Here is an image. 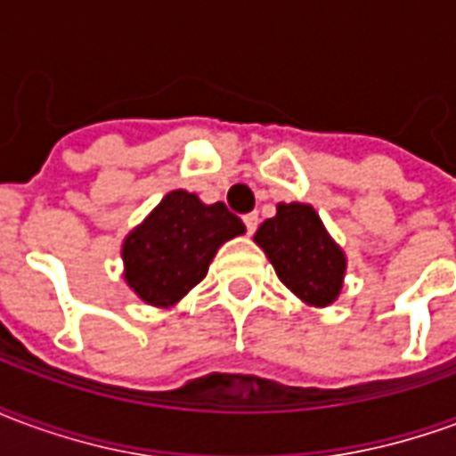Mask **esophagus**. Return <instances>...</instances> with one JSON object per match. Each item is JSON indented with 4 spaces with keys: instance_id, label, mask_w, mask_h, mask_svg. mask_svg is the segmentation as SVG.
Masks as SVG:
<instances>
[{
    "instance_id": "34e87169",
    "label": "esophagus",
    "mask_w": 456,
    "mask_h": 456,
    "mask_svg": "<svg viewBox=\"0 0 456 456\" xmlns=\"http://www.w3.org/2000/svg\"><path fill=\"white\" fill-rule=\"evenodd\" d=\"M244 224H247L248 234H254L258 227V215L256 212H251V215H244Z\"/></svg>"
}]
</instances>
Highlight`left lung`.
Wrapping results in <instances>:
<instances>
[{
	"label": "left lung",
	"instance_id": "8db88e82",
	"mask_svg": "<svg viewBox=\"0 0 456 456\" xmlns=\"http://www.w3.org/2000/svg\"><path fill=\"white\" fill-rule=\"evenodd\" d=\"M254 241L264 248L283 286L303 303L327 307L339 297L346 256L313 205L281 202L276 217L258 227Z\"/></svg>",
	"mask_w": 456,
	"mask_h": 456
}]
</instances>
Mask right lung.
Returning <instances> with one entry per match:
<instances>
[{
    "label": "right lung",
    "mask_w": 456,
    "mask_h": 456,
    "mask_svg": "<svg viewBox=\"0 0 456 456\" xmlns=\"http://www.w3.org/2000/svg\"><path fill=\"white\" fill-rule=\"evenodd\" d=\"M244 232L224 202L205 205L195 192L173 190L124 239V281L149 305H175L208 276L217 248Z\"/></svg>",
    "instance_id": "right-lung-1"
}]
</instances>
